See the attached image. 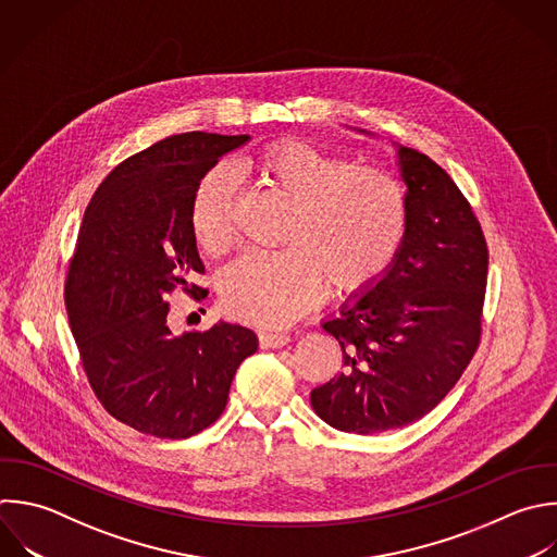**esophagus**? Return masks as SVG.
Segmentation results:
<instances>
[{"instance_id": "34e87169", "label": "esophagus", "mask_w": 557, "mask_h": 557, "mask_svg": "<svg viewBox=\"0 0 557 557\" xmlns=\"http://www.w3.org/2000/svg\"><path fill=\"white\" fill-rule=\"evenodd\" d=\"M289 342L287 333H278V331H259V344L261 348H281Z\"/></svg>"}]
</instances>
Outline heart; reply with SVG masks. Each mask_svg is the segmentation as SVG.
I'll return each instance as SVG.
<instances>
[{
  "instance_id": "b5f03b06",
  "label": "heart",
  "mask_w": 557,
  "mask_h": 557,
  "mask_svg": "<svg viewBox=\"0 0 557 557\" xmlns=\"http://www.w3.org/2000/svg\"><path fill=\"white\" fill-rule=\"evenodd\" d=\"M248 170L292 202L281 252H248L220 281L224 309L259 326H283L324 292L370 287L392 263L407 226L400 183L385 170L305 141H276ZM198 244L222 255L235 242V183L224 165L200 181L191 205Z\"/></svg>"
}]
</instances>
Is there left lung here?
Masks as SVG:
<instances>
[{
    "instance_id": "8db88e82",
    "label": "left lung",
    "mask_w": 557,
    "mask_h": 557,
    "mask_svg": "<svg viewBox=\"0 0 557 557\" xmlns=\"http://www.w3.org/2000/svg\"><path fill=\"white\" fill-rule=\"evenodd\" d=\"M394 146L407 185L400 248L368 289L322 322L344 350V372L311 389V407L326 424L359 435L429 413L459 381L481 335L487 278L481 226L437 163Z\"/></svg>"
}]
</instances>
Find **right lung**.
<instances>
[{"label":"right lung","instance_id":"right-lung-1","mask_svg":"<svg viewBox=\"0 0 557 557\" xmlns=\"http://www.w3.org/2000/svg\"><path fill=\"white\" fill-rule=\"evenodd\" d=\"M250 135L183 133L120 163L94 194L65 283L87 379L120 422L168 440L213 424L257 335L231 322L174 335V289L205 298L191 205L205 174Z\"/></svg>","mask_w":557,"mask_h":557}]
</instances>
